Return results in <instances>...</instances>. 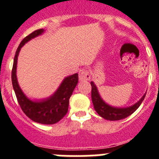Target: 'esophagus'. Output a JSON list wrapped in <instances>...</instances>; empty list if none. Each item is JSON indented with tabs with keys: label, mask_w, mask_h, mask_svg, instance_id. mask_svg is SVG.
I'll use <instances>...</instances> for the list:
<instances>
[{
	"label": "esophagus",
	"mask_w": 159,
	"mask_h": 159,
	"mask_svg": "<svg viewBox=\"0 0 159 159\" xmlns=\"http://www.w3.org/2000/svg\"><path fill=\"white\" fill-rule=\"evenodd\" d=\"M79 79L80 81H86L90 79L89 72L86 69H81L79 73Z\"/></svg>",
	"instance_id": "esophagus-1"
}]
</instances>
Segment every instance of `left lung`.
Returning a JSON list of instances; mask_svg holds the SVG:
<instances>
[{
    "label": "left lung",
    "instance_id": "left-lung-1",
    "mask_svg": "<svg viewBox=\"0 0 159 159\" xmlns=\"http://www.w3.org/2000/svg\"><path fill=\"white\" fill-rule=\"evenodd\" d=\"M91 85H92V99L95 111L99 114L101 117L107 120H110V121L120 120V119L128 117L137 110L139 107L141 105L142 102L144 100V98L146 96V94L143 95L139 101H138V102H136L135 104L129 107H114L107 104L106 102L102 100L99 95L98 90H97L96 86L93 82H91Z\"/></svg>",
    "mask_w": 159,
    "mask_h": 159
}]
</instances>
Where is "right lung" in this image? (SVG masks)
<instances>
[{
	"mask_svg": "<svg viewBox=\"0 0 159 159\" xmlns=\"http://www.w3.org/2000/svg\"><path fill=\"white\" fill-rule=\"evenodd\" d=\"M43 32V29L34 31L24 38L20 42L14 57L12 70V83L20 106L24 113L29 119L36 123L42 124H54L62 119L68 111L70 97L78 84V74L75 73L74 75L66 77L57 92L52 96L40 101H32L28 99L20 88L16 75L17 57L22 46L33 38L41 35Z\"/></svg>",
	"mask_w": 159,
	"mask_h": 159,
	"instance_id": "right-lung-1",
	"label": "right lung"
}]
</instances>
